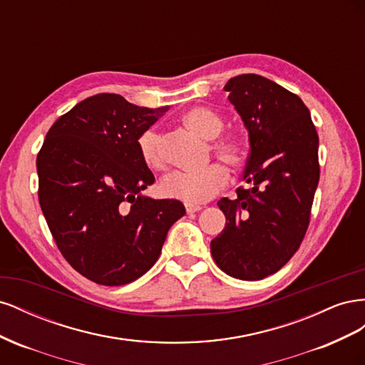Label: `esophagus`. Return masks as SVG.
<instances>
[{
  "mask_svg": "<svg viewBox=\"0 0 365 365\" xmlns=\"http://www.w3.org/2000/svg\"><path fill=\"white\" fill-rule=\"evenodd\" d=\"M200 210H202L201 205H190V204H185V212L187 213H196L200 212Z\"/></svg>",
  "mask_w": 365,
  "mask_h": 365,
  "instance_id": "obj_1",
  "label": "esophagus"
}]
</instances>
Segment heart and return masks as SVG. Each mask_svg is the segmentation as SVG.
<instances>
[{
    "instance_id": "obj_1",
    "label": "heart",
    "mask_w": 365,
    "mask_h": 365,
    "mask_svg": "<svg viewBox=\"0 0 365 365\" xmlns=\"http://www.w3.org/2000/svg\"><path fill=\"white\" fill-rule=\"evenodd\" d=\"M181 125L205 140L216 138L224 129V120L215 111L202 106L190 108L181 118ZM141 161L152 170L164 168V157L160 146V134L155 129H148L137 140ZM212 150L217 158L235 169L244 165L250 157L248 138L240 134H228L216 140ZM230 181V172L222 163H212L196 172L176 170L164 176L160 182V192L169 200L184 204H202L215 197Z\"/></svg>"
}]
</instances>
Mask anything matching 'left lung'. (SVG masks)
<instances>
[{
	"mask_svg": "<svg viewBox=\"0 0 365 365\" xmlns=\"http://www.w3.org/2000/svg\"><path fill=\"white\" fill-rule=\"evenodd\" d=\"M224 90L248 129L244 180L251 187L217 202L227 222L210 250L231 277L260 280L284 267L304 239L319 180L318 134L302 98L267 77L240 74Z\"/></svg>",
	"mask_w": 365,
	"mask_h": 365,
	"instance_id": "left-lung-1",
	"label": "left lung"
}]
</instances>
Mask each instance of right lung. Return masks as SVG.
I'll return each instance as SVG.
<instances>
[{"label": "right lung", "mask_w": 365, "mask_h": 365, "mask_svg": "<svg viewBox=\"0 0 365 365\" xmlns=\"http://www.w3.org/2000/svg\"><path fill=\"white\" fill-rule=\"evenodd\" d=\"M96 94L61 115L38 153L39 204L71 267L98 284L121 286L148 272L182 202L150 200L153 184L137 140L168 111Z\"/></svg>", "instance_id": "add662e5"}]
</instances>
